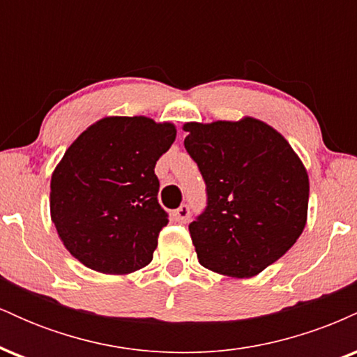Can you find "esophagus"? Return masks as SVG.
<instances>
[{
  "mask_svg": "<svg viewBox=\"0 0 357 357\" xmlns=\"http://www.w3.org/2000/svg\"><path fill=\"white\" fill-rule=\"evenodd\" d=\"M173 216H174V220L178 221V223H186V221L190 220V216H191L190 206H188V204H183V206H179L178 210L173 213Z\"/></svg>",
  "mask_w": 357,
  "mask_h": 357,
  "instance_id": "1",
  "label": "esophagus"
}]
</instances>
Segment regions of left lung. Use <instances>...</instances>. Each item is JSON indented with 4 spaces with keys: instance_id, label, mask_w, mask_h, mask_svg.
I'll return each mask as SVG.
<instances>
[{
    "instance_id": "8db88e82",
    "label": "left lung",
    "mask_w": 357,
    "mask_h": 357,
    "mask_svg": "<svg viewBox=\"0 0 357 357\" xmlns=\"http://www.w3.org/2000/svg\"><path fill=\"white\" fill-rule=\"evenodd\" d=\"M184 147L206 183L208 206L190 225L199 264L227 277H255L304 231L309 174L267 122H186Z\"/></svg>"
}]
</instances>
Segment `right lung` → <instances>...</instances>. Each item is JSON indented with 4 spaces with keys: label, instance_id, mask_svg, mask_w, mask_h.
<instances>
[{
    "label": "right lung",
    "instance_id": "add662e5",
    "mask_svg": "<svg viewBox=\"0 0 357 357\" xmlns=\"http://www.w3.org/2000/svg\"><path fill=\"white\" fill-rule=\"evenodd\" d=\"M174 139L173 122L109 116L65 151L52 174L50 216L80 264L107 275L151 264L167 225L154 167Z\"/></svg>",
    "mask_w": 357,
    "mask_h": 357
}]
</instances>
